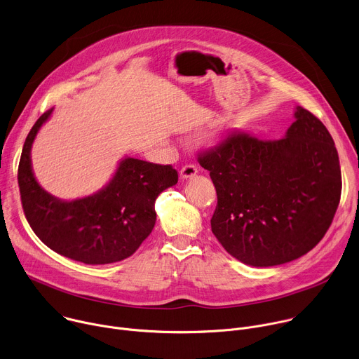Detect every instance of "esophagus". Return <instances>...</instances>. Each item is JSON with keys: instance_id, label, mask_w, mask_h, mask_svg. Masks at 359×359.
I'll use <instances>...</instances> for the list:
<instances>
[{"instance_id": "34e87169", "label": "esophagus", "mask_w": 359, "mask_h": 359, "mask_svg": "<svg viewBox=\"0 0 359 359\" xmlns=\"http://www.w3.org/2000/svg\"><path fill=\"white\" fill-rule=\"evenodd\" d=\"M196 173H197V168L194 165H184L180 169V179L182 180H187V179L196 176Z\"/></svg>"}]
</instances>
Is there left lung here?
Segmentation results:
<instances>
[{"label": "left lung", "mask_w": 359, "mask_h": 359, "mask_svg": "<svg viewBox=\"0 0 359 359\" xmlns=\"http://www.w3.org/2000/svg\"><path fill=\"white\" fill-rule=\"evenodd\" d=\"M283 139L229 136L198 158L217 191L212 231L238 262L273 267L299 259L327 233L341 197L334 140L297 107Z\"/></svg>", "instance_id": "8db88e82"}]
</instances>
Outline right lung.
I'll return each instance as SVG.
<instances>
[{
    "label": "right lung",
    "mask_w": 359,
    "mask_h": 359,
    "mask_svg": "<svg viewBox=\"0 0 359 359\" xmlns=\"http://www.w3.org/2000/svg\"><path fill=\"white\" fill-rule=\"evenodd\" d=\"M53 112L39 116L22 147L18 186L25 217L38 238L64 257L90 266L122 262L155 227V201L177 183V172L170 165L125 156L93 194L58 198L36 182L31 162L32 143Z\"/></svg>",
    "instance_id": "obj_1"
}]
</instances>
